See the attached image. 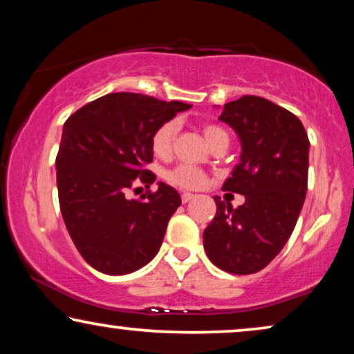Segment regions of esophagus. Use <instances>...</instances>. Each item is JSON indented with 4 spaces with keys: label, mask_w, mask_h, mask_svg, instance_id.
<instances>
[{
    "label": "esophagus",
    "mask_w": 354,
    "mask_h": 354,
    "mask_svg": "<svg viewBox=\"0 0 354 354\" xmlns=\"http://www.w3.org/2000/svg\"><path fill=\"white\" fill-rule=\"evenodd\" d=\"M193 198H195V195H193V193H183V195H182V203H188L190 200H193Z\"/></svg>",
    "instance_id": "34e87169"
}]
</instances>
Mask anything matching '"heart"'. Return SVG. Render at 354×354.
Segmentation results:
<instances>
[{"instance_id": "1", "label": "heart", "mask_w": 354, "mask_h": 354, "mask_svg": "<svg viewBox=\"0 0 354 354\" xmlns=\"http://www.w3.org/2000/svg\"><path fill=\"white\" fill-rule=\"evenodd\" d=\"M178 130H180V124H178L177 119H169L154 130L153 138H151V147L156 156L159 158L171 156L174 143H176V138L178 135ZM203 132H205V137L211 147H214V145L219 142L229 143V133H227L222 127H219V125L206 124L205 129H203ZM166 180L178 188H185V190H198V188L205 185L207 177L200 167L182 162L174 169H171V171L166 172Z\"/></svg>"}]
</instances>
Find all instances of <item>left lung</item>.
I'll return each instance as SVG.
<instances>
[{
	"label": "left lung",
	"mask_w": 354,
	"mask_h": 354,
	"mask_svg": "<svg viewBox=\"0 0 354 354\" xmlns=\"http://www.w3.org/2000/svg\"><path fill=\"white\" fill-rule=\"evenodd\" d=\"M239 135L240 162L222 190L240 193L232 207L214 196L216 216L203 232L207 258L236 275L264 269L287 243L308 190L309 140L301 120L261 96L224 104L219 115Z\"/></svg>",
	"instance_id": "obj_1"
}]
</instances>
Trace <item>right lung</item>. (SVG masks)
<instances>
[{
    "mask_svg": "<svg viewBox=\"0 0 354 354\" xmlns=\"http://www.w3.org/2000/svg\"><path fill=\"white\" fill-rule=\"evenodd\" d=\"M188 108L120 91L82 106L66 120L56 156L57 196L66 229L93 269L130 274L158 254L180 195L164 182L143 201L127 200L125 192L135 180L148 188L156 180L147 169L154 130Z\"/></svg>",
    "mask_w": 354,
    "mask_h": 354,
    "instance_id": "add662e5",
    "label": "right lung"
}]
</instances>
